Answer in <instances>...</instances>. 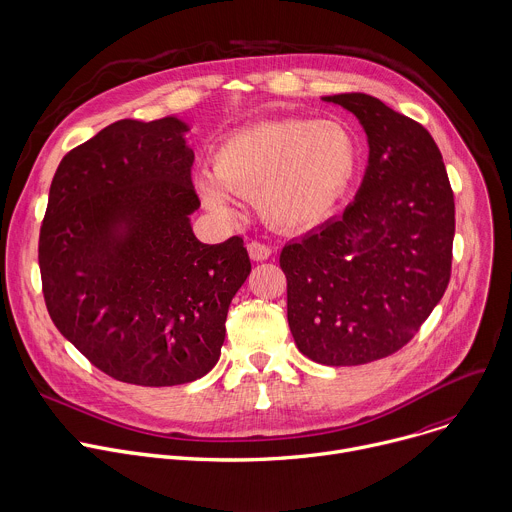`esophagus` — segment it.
Returning a JSON list of instances; mask_svg holds the SVG:
<instances>
[{"label": "esophagus", "instance_id": "esophagus-1", "mask_svg": "<svg viewBox=\"0 0 512 512\" xmlns=\"http://www.w3.org/2000/svg\"><path fill=\"white\" fill-rule=\"evenodd\" d=\"M272 246L270 244H264V242H258V240H252L248 244V254L252 260L256 262H262V260H268L272 256Z\"/></svg>", "mask_w": 512, "mask_h": 512}]
</instances>
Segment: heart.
Returning a JSON list of instances; mask_svg holds the SVG:
<instances>
[{"label":"heart","mask_w":512,"mask_h":512,"mask_svg":"<svg viewBox=\"0 0 512 512\" xmlns=\"http://www.w3.org/2000/svg\"><path fill=\"white\" fill-rule=\"evenodd\" d=\"M357 145L335 121H264L230 135L214 155V177L199 191L214 210H228L230 193L256 197L276 226L300 230L327 218L347 191ZM225 188L222 190L221 187Z\"/></svg>","instance_id":"1"}]
</instances>
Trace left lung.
<instances>
[{
	"label": "left lung",
	"instance_id": "obj_1",
	"mask_svg": "<svg viewBox=\"0 0 512 512\" xmlns=\"http://www.w3.org/2000/svg\"><path fill=\"white\" fill-rule=\"evenodd\" d=\"M351 111L369 141L355 201L280 252L288 327L302 355L363 365L410 343L452 272L454 191L432 135L375 96H325Z\"/></svg>",
	"mask_w": 512,
	"mask_h": 512
}]
</instances>
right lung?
Returning <instances> with one entry per match:
<instances>
[{"label":"right lung","mask_w":512,"mask_h":512,"mask_svg":"<svg viewBox=\"0 0 512 512\" xmlns=\"http://www.w3.org/2000/svg\"><path fill=\"white\" fill-rule=\"evenodd\" d=\"M187 127L123 119L60 161L38 262L56 329L113 379L165 387L220 359L230 302L252 264L240 236L201 244Z\"/></svg>","instance_id":"obj_1"}]
</instances>
